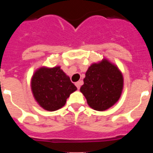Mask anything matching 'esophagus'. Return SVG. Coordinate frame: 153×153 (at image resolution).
Masks as SVG:
<instances>
[{
	"mask_svg": "<svg viewBox=\"0 0 153 153\" xmlns=\"http://www.w3.org/2000/svg\"><path fill=\"white\" fill-rule=\"evenodd\" d=\"M76 86L77 87V89L79 90V88H80V86L82 85V81H79V82H76V83H75Z\"/></svg>",
	"mask_w": 153,
	"mask_h": 153,
	"instance_id": "obj_1",
	"label": "esophagus"
}]
</instances>
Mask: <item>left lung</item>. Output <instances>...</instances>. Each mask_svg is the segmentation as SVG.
I'll return each mask as SVG.
<instances>
[{"label": "left lung", "mask_w": 153, "mask_h": 153, "mask_svg": "<svg viewBox=\"0 0 153 153\" xmlns=\"http://www.w3.org/2000/svg\"><path fill=\"white\" fill-rule=\"evenodd\" d=\"M80 92L92 109L105 111L113 106L121 97L123 76L117 65L103 58L90 65L83 79Z\"/></svg>", "instance_id": "1"}]
</instances>
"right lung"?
<instances>
[{"label": "right lung", "instance_id": "1", "mask_svg": "<svg viewBox=\"0 0 153 153\" xmlns=\"http://www.w3.org/2000/svg\"><path fill=\"white\" fill-rule=\"evenodd\" d=\"M31 90L36 102L47 111L63 107L67 99L77 90L60 67H41L31 78Z\"/></svg>", "mask_w": 153, "mask_h": 153}]
</instances>
